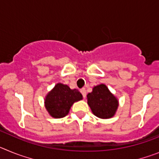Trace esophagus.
<instances>
[{
    "instance_id": "34e87169",
    "label": "esophagus",
    "mask_w": 159,
    "mask_h": 159,
    "mask_svg": "<svg viewBox=\"0 0 159 159\" xmlns=\"http://www.w3.org/2000/svg\"><path fill=\"white\" fill-rule=\"evenodd\" d=\"M80 92H81V93H82V95H83V96H84V98H85V97H86V89H85V88H81V89H80Z\"/></svg>"
}]
</instances>
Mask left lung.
Instances as JSON below:
<instances>
[{"label":"left lung","mask_w":159,"mask_h":159,"mask_svg":"<svg viewBox=\"0 0 159 159\" xmlns=\"http://www.w3.org/2000/svg\"><path fill=\"white\" fill-rule=\"evenodd\" d=\"M88 103L97 117L109 119L115 115L118 107V100L104 84L93 88L92 92L88 93Z\"/></svg>","instance_id":"obj_1"}]
</instances>
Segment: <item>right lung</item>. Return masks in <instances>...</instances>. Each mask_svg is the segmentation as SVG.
Returning a JSON list of instances; mask_svg holds the SVG:
<instances>
[{
    "instance_id": "1",
    "label": "right lung",
    "mask_w": 159,
    "mask_h": 159,
    "mask_svg": "<svg viewBox=\"0 0 159 159\" xmlns=\"http://www.w3.org/2000/svg\"><path fill=\"white\" fill-rule=\"evenodd\" d=\"M82 98L78 90H71L67 85L57 84L46 96L45 107L52 117L63 118L67 116L71 105Z\"/></svg>"
}]
</instances>
